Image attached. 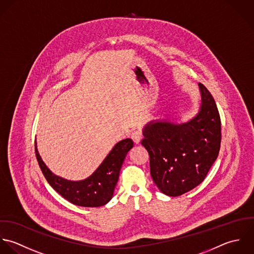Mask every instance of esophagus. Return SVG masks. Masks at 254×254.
<instances>
[{
	"label": "esophagus",
	"mask_w": 254,
	"mask_h": 254,
	"mask_svg": "<svg viewBox=\"0 0 254 254\" xmlns=\"http://www.w3.org/2000/svg\"><path fill=\"white\" fill-rule=\"evenodd\" d=\"M142 136L143 135H142V132L140 130H134V131L131 132V135H130L131 139L133 140V142L135 144H138L140 142V140L142 139Z\"/></svg>",
	"instance_id": "obj_1"
}]
</instances>
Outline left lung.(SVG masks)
I'll return each instance as SVG.
<instances>
[{
	"label": "left lung",
	"mask_w": 254,
	"mask_h": 254,
	"mask_svg": "<svg viewBox=\"0 0 254 254\" xmlns=\"http://www.w3.org/2000/svg\"><path fill=\"white\" fill-rule=\"evenodd\" d=\"M198 86L201 106L195 117L184 124L152 121L142 131L153 181L169 196H180L201 184L220 151V115L208 89L202 83Z\"/></svg>",
	"instance_id": "8db88e82"
}]
</instances>
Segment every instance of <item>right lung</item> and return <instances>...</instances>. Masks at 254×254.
I'll return each instance as SVG.
<instances>
[{"label":"right lung","instance_id":"add662e5","mask_svg":"<svg viewBox=\"0 0 254 254\" xmlns=\"http://www.w3.org/2000/svg\"><path fill=\"white\" fill-rule=\"evenodd\" d=\"M132 147L133 141L130 138L121 140L113 147L91 176L78 182L67 181L54 175L41 159L36 141L35 154L45 179L64 199L82 207H99L112 199L122 165Z\"/></svg>","mask_w":254,"mask_h":254}]
</instances>
